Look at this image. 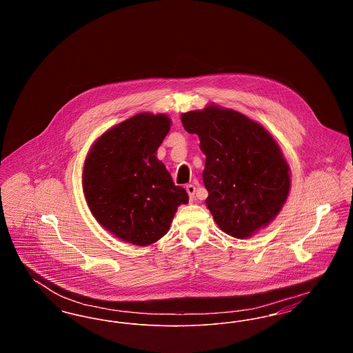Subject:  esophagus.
<instances>
[{
    "mask_svg": "<svg viewBox=\"0 0 353 353\" xmlns=\"http://www.w3.org/2000/svg\"><path fill=\"white\" fill-rule=\"evenodd\" d=\"M186 192L189 194L190 201H193L194 200V193H196V186L192 184L186 185Z\"/></svg>",
    "mask_w": 353,
    "mask_h": 353,
    "instance_id": "esophagus-1",
    "label": "esophagus"
}]
</instances>
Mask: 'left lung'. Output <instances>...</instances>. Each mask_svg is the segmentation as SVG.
I'll return each instance as SVG.
<instances>
[{"mask_svg":"<svg viewBox=\"0 0 353 353\" xmlns=\"http://www.w3.org/2000/svg\"><path fill=\"white\" fill-rule=\"evenodd\" d=\"M206 156V206L221 230L249 238L278 216L290 192V168L274 137L241 112L210 104L181 115Z\"/></svg>","mask_w":353,"mask_h":353,"instance_id":"left-lung-1","label":"left lung"}]
</instances>
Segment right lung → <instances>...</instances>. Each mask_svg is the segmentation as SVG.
I'll return each mask as SVG.
<instances>
[{"label": "right lung", "instance_id": "right-lung-1", "mask_svg": "<svg viewBox=\"0 0 353 353\" xmlns=\"http://www.w3.org/2000/svg\"><path fill=\"white\" fill-rule=\"evenodd\" d=\"M169 130L167 115L141 112L101 134L87 154V205L101 226L124 242L154 243L168 233L177 208L189 201L156 157Z\"/></svg>", "mask_w": 353, "mask_h": 353}]
</instances>
